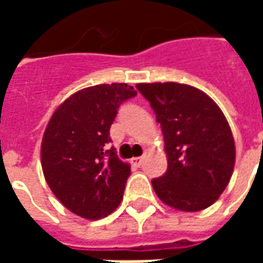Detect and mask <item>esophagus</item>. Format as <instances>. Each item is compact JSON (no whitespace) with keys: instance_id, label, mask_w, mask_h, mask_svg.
<instances>
[{"instance_id":"34e87169","label":"esophagus","mask_w":263,"mask_h":263,"mask_svg":"<svg viewBox=\"0 0 263 263\" xmlns=\"http://www.w3.org/2000/svg\"><path fill=\"white\" fill-rule=\"evenodd\" d=\"M131 163L134 166H138V167H139V166H142V163H143V158H132L131 159Z\"/></svg>"}]
</instances>
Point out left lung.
<instances>
[{
  "mask_svg": "<svg viewBox=\"0 0 263 263\" xmlns=\"http://www.w3.org/2000/svg\"><path fill=\"white\" fill-rule=\"evenodd\" d=\"M160 124L167 171L152 180L155 193L180 211L210 207L226 190L235 165V143L220 107L196 87L139 83Z\"/></svg>",
  "mask_w": 263,
  "mask_h": 263,
  "instance_id": "left-lung-1",
  "label": "left lung"
}]
</instances>
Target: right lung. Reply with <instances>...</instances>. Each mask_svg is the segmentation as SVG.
I'll use <instances>...</instances> for the list:
<instances>
[{
    "instance_id": "obj_1",
    "label": "right lung",
    "mask_w": 263,
    "mask_h": 263,
    "mask_svg": "<svg viewBox=\"0 0 263 263\" xmlns=\"http://www.w3.org/2000/svg\"><path fill=\"white\" fill-rule=\"evenodd\" d=\"M135 96L125 83L87 87L49 120L41 146L43 175L60 203L83 218L107 217L122 200L131 166L108 148L109 128L121 104Z\"/></svg>"
}]
</instances>
